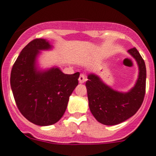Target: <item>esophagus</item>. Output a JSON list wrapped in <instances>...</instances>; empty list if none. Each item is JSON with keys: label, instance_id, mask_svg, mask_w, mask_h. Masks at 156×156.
I'll return each instance as SVG.
<instances>
[{"label": "esophagus", "instance_id": "obj_1", "mask_svg": "<svg viewBox=\"0 0 156 156\" xmlns=\"http://www.w3.org/2000/svg\"><path fill=\"white\" fill-rule=\"evenodd\" d=\"M85 81H86V77L84 76L83 74H80V76L79 77V83H83Z\"/></svg>", "mask_w": 156, "mask_h": 156}]
</instances>
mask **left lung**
<instances>
[{"mask_svg":"<svg viewBox=\"0 0 156 156\" xmlns=\"http://www.w3.org/2000/svg\"><path fill=\"white\" fill-rule=\"evenodd\" d=\"M128 53L136 60L139 74L134 87L128 92H119L105 84L94 73L87 76L86 82L89 108L99 122L113 126L133 116L142 105L145 94L146 67L144 61L135 48Z\"/></svg>","mask_w":156,"mask_h":156,"instance_id":"1","label":"left lung"}]
</instances>
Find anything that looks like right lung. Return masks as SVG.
Returning a JSON list of instances; mask_svg holds the SVG:
<instances>
[{"instance_id":"right-lung-1","label":"right lung","mask_w":156,"mask_h":156,"mask_svg":"<svg viewBox=\"0 0 156 156\" xmlns=\"http://www.w3.org/2000/svg\"><path fill=\"white\" fill-rule=\"evenodd\" d=\"M51 48L45 39L32 41L20 52L11 72V87L18 108L38 126L55 124L61 119L80 76V73H63L58 67L38 69L39 54Z\"/></svg>"}]
</instances>
